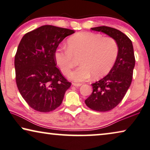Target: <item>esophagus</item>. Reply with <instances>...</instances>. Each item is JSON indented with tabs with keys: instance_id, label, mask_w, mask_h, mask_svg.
<instances>
[{
	"instance_id": "1",
	"label": "esophagus",
	"mask_w": 150,
	"mask_h": 150,
	"mask_svg": "<svg viewBox=\"0 0 150 150\" xmlns=\"http://www.w3.org/2000/svg\"><path fill=\"white\" fill-rule=\"evenodd\" d=\"M72 85L74 86V87H80V86L82 85L81 83H72Z\"/></svg>"
}]
</instances>
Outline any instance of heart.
Returning a JSON list of instances; mask_svg holds the SVG:
<instances>
[{"label":"heart","instance_id":"heart-1","mask_svg":"<svg viewBox=\"0 0 150 150\" xmlns=\"http://www.w3.org/2000/svg\"><path fill=\"white\" fill-rule=\"evenodd\" d=\"M118 44L110 37L90 32H80L67 41V48L59 47L54 56L61 71L67 74L79 58L81 65L69 74L75 81H85L93 75L99 79L109 72L118 54Z\"/></svg>","mask_w":150,"mask_h":150}]
</instances>
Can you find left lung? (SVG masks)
<instances>
[{
	"mask_svg": "<svg viewBox=\"0 0 150 150\" xmlns=\"http://www.w3.org/2000/svg\"><path fill=\"white\" fill-rule=\"evenodd\" d=\"M91 29L108 35L118 44V54L113 67L103 79L91 84L93 92L85 101L91 109L106 112L120 103L130 87L135 65L134 49L128 37L116 28L102 26Z\"/></svg>",
	"mask_w": 150,
	"mask_h": 150,
	"instance_id": "obj_1",
	"label": "left lung"
}]
</instances>
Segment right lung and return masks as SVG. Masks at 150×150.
<instances>
[{"label": "right lung", "instance_id": "right-lung-1", "mask_svg": "<svg viewBox=\"0 0 150 150\" xmlns=\"http://www.w3.org/2000/svg\"><path fill=\"white\" fill-rule=\"evenodd\" d=\"M75 31L44 25L26 33L15 56L16 81L20 94L37 111H52L62 103L71 83L57 67L54 53L59 44Z\"/></svg>", "mask_w": 150, "mask_h": 150}]
</instances>
